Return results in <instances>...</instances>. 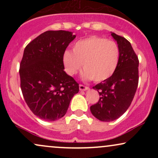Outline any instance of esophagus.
<instances>
[{
	"label": "esophagus",
	"mask_w": 158,
	"mask_h": 158,
	"mask_svg": "<svg viewBox=\"0 0 158 158\" xmlns=\"http://www.w3.org/2000/svg\"><path fill=\"white\" fill-rule=\"evenodd\" d=\"M89 89V88L87 86H85V85H79V90H81V91H85V90H87Z\"/></svg>",
	"instance_id": "34e87169"
}]
</instances>
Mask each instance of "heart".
<instances>
[{
  "instance_id": "heart-1",
  "label": "heart",
  "mask_w": 158,
  "mask_h": 158,
  "mask_svg": "<svg viewBox=\"0 0 158 158\" xmlns=\"http://www.w3.org/2000/svg\"><path fill=\"white\" fill-rule=\"evenodd\" d=\"M119 60V48L114 41L100 36H91L79 40L73 46V52L66 50L62 61L67 73L73 76L85 69L82 77L102 81L111 77Z\"/></svg>"
}]
</instances>
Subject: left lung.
Returning a JSON list of instances; mask_svg holds the SVG:
<instances>
[{
	"label": "left lung",
	"mask_w": 158,
	"mask_h": 158,
	"mask_svg": "<svg viewBox=\"0 0 158 158\" xmlns=\"http://www.w3.org/2000/svg\"><path fill=\"white\" fill-rule=\"evenodd\" d=\"M119 48L117 70L110 78L93 87L99 92V101L90 106L91 114L103 122L119 118L126 111L135 97L139 80L138 57L131 43L111 32Z\"/></svg>",
	"instance_id": "obj_1"
}]
</instances>
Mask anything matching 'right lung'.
Here are the masks:
<instances>
[{
  "mask_svg": "<svg viewBox=\"0 0 158 158\" xmlns=\"http://www.w3.org/2000/svg\"><path fill=\"white\" fill-rule=\"evenodd\" d=\"M76 38L71 32L49 30L24 49L20 64L21 88L32 112L45 121L64 117L79 84L64 72L62 56Z\"/></svg>",
  "mask_w": 158,
  "mask_h": 158,
  "instance_id": "add662e5",
  "label": "right lung"
}]
</instances>
